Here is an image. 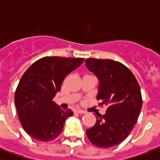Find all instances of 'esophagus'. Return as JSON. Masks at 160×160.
Returning a JSON list of instances; mask_svg holds the SVG:
<instances>
[{"instance_id": "obj_1", "label": "esophagus", "mask_w": 160, "mask_h": 160, "mask_svg": "<svg viewBox=\"0 0 160 160\" xmlns=\"http://www.w3.org/2000/svg\"><path fill=\"white\" fill-rule=\"evenodd\" d=\"M75 113H76V114H85V112L81 110V109H75Z\"/></svg>"}]
</instances>
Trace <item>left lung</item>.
Masks as SVG:
<instances>
[{
	"instance_id": "left-lung-1",
	"label": "left lung",
	"mask_w": 160,
	"mask_h": 160,
	"mask_svg": "<svg viewBox=\"0 0 160 160\" xmlns=\"http://www.w3.org/2000/svg\"><path fill=\"white\" fill-rule=\"evenodd\" d=\"M85 66L99 79L97 99L108 106L104 115L86 129L88 139L99 148H111L126 139L137 123L142 108L139 83L121 63L112 60H85Z\"/></svg>"
}]
</instances>
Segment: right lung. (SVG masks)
Returning a JSON list of instances; mask_svg holds the SVG:
<instances>
[{"label": "right lung", "mask_w": 160, "mask_h": 160, "mask_svg": "<svg viewBox=\"0 0 160 160\" xmlns=\"http://www.w3.org/2000/svg\"><path fill=\"white\" fill-rule=\"evenodd\" d=\"M84 58L46 56L33 63L22 75L15 94V105L26 132L39 141L56 139L71 109L63 110L53 101L61 83L80 66Z\"/></svg>", "instance_id": "right-lung-1"}]
</instances>
